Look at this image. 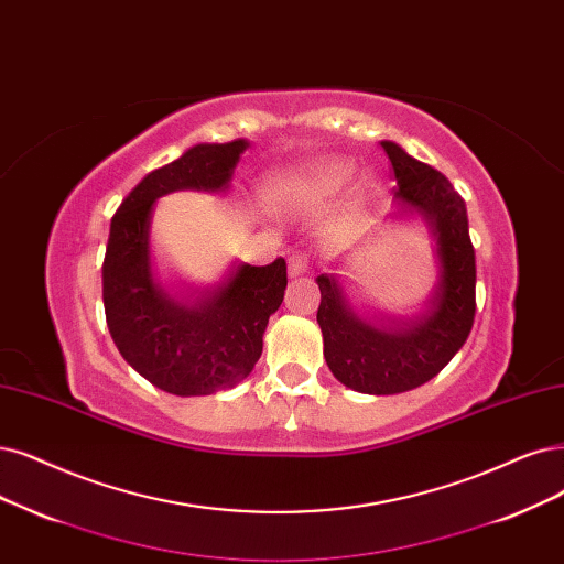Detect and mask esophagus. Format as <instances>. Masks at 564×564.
<instances>
[{"instance_id":"obj_1","label":"esophagus","mask_w":564,"mask_h":564,"mask_svg":"<svg viewBox=\"0 0 564 564\" xmlns=\"http://www.w3.org/2000/svg\"><path fill=\"white\" fill-rule=\"evenodd\" d=\"M306 269H308V258H306V253H293V256L288 258V274L293 276V279L302 276Z\"/></svg>"}]
</instances>
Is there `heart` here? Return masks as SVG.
I'll use <instances>...</instances> for the list:
<instances>
[{
    "label": "heart",
    "instance_id": "1",
    "mask_svg": "<svg viewBox=\"0 0 564 564\" xmlns=\"http://www.w3.org/2000/svg\"><path fill=\"white\" fill-rule=\"evenodd\" d=\"M348 176V164L337 158H321L308 162L300 170H288L276 174L269 181V199L285 206V204H308V202H323L335 195L344 185ZM369 187L367 178H360L356 187L350 191V206L362 202Z\"/></svg>",
    "mask_w": 564,
    "mask_h": 564
}]
</instances>
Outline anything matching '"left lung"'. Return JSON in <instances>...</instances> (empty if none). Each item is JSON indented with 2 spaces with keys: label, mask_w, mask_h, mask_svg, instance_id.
Here are the masks:
<instances>
[{
  "label": "left lung",
  "mask_w": 564,
  "mask_h": 564,
  "mask_svg": "<svg viewBox=\"0 0 564 564\" xmlns=\"http://www.w3.org/2000/svg\"><path fill=\"white\" fill-rule=\"evenodd\" d=\"M398 187L390 223L421 218L434 241L436 279L413 314L350 304L339 274H321L318 325L335 379L365 394H398L434 379L467 341L476 311V260L465 199L430 164L394 141H381ZM339 267V264H337Z\"/></svg>",
  "instance_id": "8db88e82"
}]
</instances>
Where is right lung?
I'll list each match as a JSON object with an SVG mask.
<instances>
[{
	"instance_id": "obj_1",
	"label": "right lung",
	"mask_w": 564,
	"mask_h": 564,
	"mask_svg": "<svg viewBox=\"0 0 564 564\" xmlns=\"http://www.w3.org/2000/svg\"><path fill=\"white\" fill-rule=\"evenodd\" d=\"M246 139L197 143L145 174L111 218L101 267L107 325L120 356L155 388L199 398L235 388L262 356L269 316L288 285L285 260L235 262L212 285H162L153 269L151 225L160 197L178 191L227 195Z\"/></svg>"
}]
</instances>
